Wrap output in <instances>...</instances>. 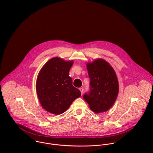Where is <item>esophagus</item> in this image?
<instances>
[{
	"label": "esophagus",
	"instance_id": "34e87169",
	"mask_svg": "<svg viewBox=\"0 0 153 153\" xmlns=\"http://www.w3.org/2000/svg\"><path fill=\"white\" fill-rule=\"evenodd\" d=\"M79 90H80V91H81V94L82 95V94H83V91H84L83 88H79Z\"/></svg>",
	"mask_w": 153,
	"mask_h": 153
}]
</instances>
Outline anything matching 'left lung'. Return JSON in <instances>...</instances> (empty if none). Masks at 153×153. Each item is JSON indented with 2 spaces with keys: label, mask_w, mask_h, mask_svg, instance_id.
Returning <instances> with one entry per match:
<instances>
[{
  "label": "left lung",
  "mask_w": 153,
  "mask_h": 153,
  "mask_svg": "<svg viewBox=\"0 0 153 153\" xmlns=\"http://www.w3.org/2000/svg\"><path fill=\"white\" fill-rule=\"evenodd\" d=\"M90 89L83 98L95 113L105 112L114 104L119 91L116 74L108 62L97 59L87 65Z\"/></svg>",
  "instance_id": "obj_1"
}]
</instances>
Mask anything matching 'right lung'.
Returning a JSON list of instances; mask_svg holds the SVG:
<instances>
[{
    "mask_svg": "<svg viewBox=\"0 0 153 153\" xmlns=\"http://www.w3.org/2000/svg\"><path fill=\"white\" fill-rule=\"evenodd\" d=\"M73 61L55 57L41 68L36 80V89L42 107L55 115L65 112L72 102L81 97L80 91L72 85L69 70Z\"/></svg>",
    "mask_w": 153,
    "mask_h": 153,
    "instance_id": "add662e5",
    "label": "right lung"
}]
</instances>
